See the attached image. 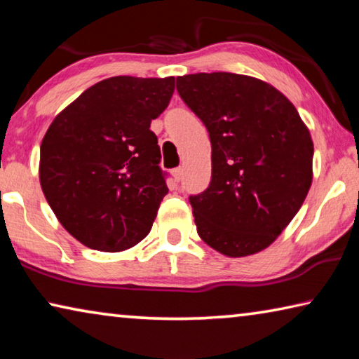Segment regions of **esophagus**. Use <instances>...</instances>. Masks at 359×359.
<instances>
[{
	"label": "esophagus",
	"mask_w": 359,
	"mask_h": 359,
	"mask_svg": "<svg viewBox=\"0 0 359 359\" xmlns=\"http://www.w3.org/2000/svg\"><path fill=\"white\" fill-rule=\"evenodd\" d=\"M172 175H174L175 182H180V179H182V169H180V168L172 169Z\"/></svg>",
	"instance_id": "esophagus-1"
}]
</instances>
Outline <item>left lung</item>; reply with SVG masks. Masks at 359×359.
<instances>
[{
	"label": "left lung",
	"instance_id": "1",
	"mask_svg": "<svg viewBox=\"0 0 359 359\" xmlns=\"http://www.w3.org/2000/svg\"><path fill=\"white\" fill-rule=\"evenodd\" d=\"M177 92L212 145L210 184L190 196L199 238L231 258L264 250L312 185L311 133L287 96L250 76L188 74Z\"/></svg>",
	"mask_w": 359,
	"mask_h": 359
}]
</instances>
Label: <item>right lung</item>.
I'll return each mask as SVG.
<instances>
[{"label":"right lung","mask_w":359,"mask_h":359,"mask_svg":"<svg viewBox=\"0 0 359 359\" xmlns=\"http://www.w3.org/2000/svg\"><path fill=\"white\" fill-rule=\"evenodd\" d=\"M174 77L104 79L63 109L41 144L39 180L63 228L93 250L121 252L150 233L166 174L151 120Z\"/></svg>","instance_id":"1"}]
</instances>
